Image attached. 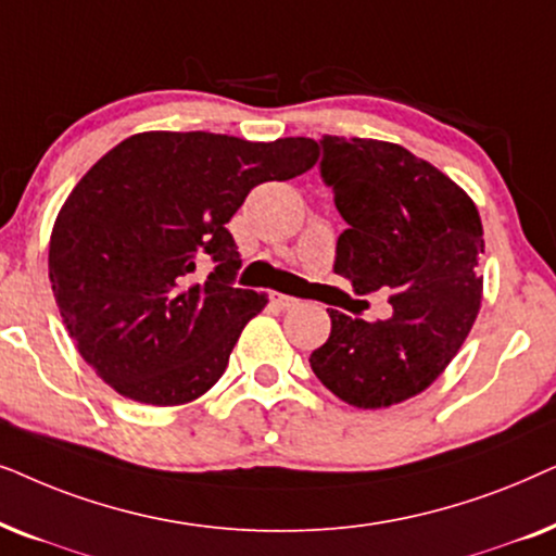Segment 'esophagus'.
I'll return each mask as SVG.
<instances>
[{
    "instance_id": "obj_1",
    "label": "esophagus",
    "mask_w": 556,
    "mask_h": 556,
    "mask_svg": "<svg viewBox=\"0 0 556 556\" xmlns=\"http://www.w3.org/2000/svg\"><path fill=\"white\" fill-rule=\"evenodd\" d=\"M271 302L277 307H282V309H292V307L300 305L298 298H290V294H282V292H271Z\"/></svg>"
}]
</instances>
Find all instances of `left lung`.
Instances as JSON below:
<instances>
[{
    "label": "left lung",
    "mask_w": 556,
    "mask_h": 556,
    "mask_svg": "<svg viewBox=\"0 0 556 556\" xmlns=\"http://www.w3.org/2000/svg\"><path fill=\"white\" fill-rule=\"evenodd\" d=\"M320 147V177L348 224L332 269L358 294L394 292V315L366 323L330 309V338L309 366L338 399L381 409L425 391L468 338L483 224L465 190L404 147L330 135Z\"/></svg>",
    "instance_id": "left-lung-1"
}]
</instances>
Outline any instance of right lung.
Returning <instances> with one entry per match:
<instances>
[{"instance_id":"1","label":"right lung","mask_w":556,"mask_h":556,"mask_svg":"<svg viewBox=\"0 0 556 556\" xmlns=\"http://www.w3.org/2000/svg\"><path fill=\"white\" fill-rule=\"evenodd\" d=\"M317 142L211 131H144L103 154L58 213L50 285L78 353L135 402L203 396L266 294L233 285L241 254L226 224L251 188L292 180ZM211 265L210 279L189 274Z\"/></svg>"}]
</instances>
